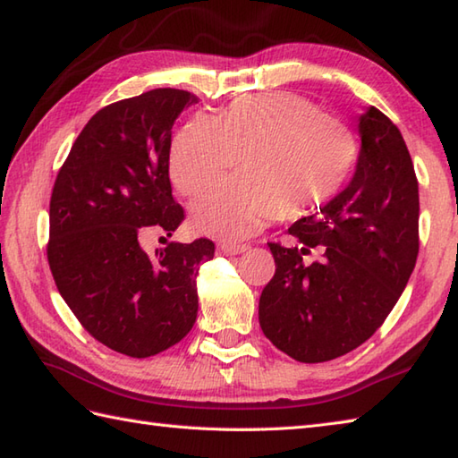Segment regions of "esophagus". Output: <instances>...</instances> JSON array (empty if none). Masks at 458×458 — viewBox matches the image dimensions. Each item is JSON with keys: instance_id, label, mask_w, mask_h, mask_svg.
<instances>
[{"instance_id": "1", "label": "esophagus", "mask_w": 458, "mask_h": 458, "mask_svg": "<svg viewBox=\"0 0 458 458\" xmlns=\"http://www.w3.org/2000/svg\"><path fill=\"white\" fill-rule=\"evenodd\" d=\"M216 250L224 256H238L242 251H246L248 246L246 244H218Z\"/></svg>"}]
</instances>
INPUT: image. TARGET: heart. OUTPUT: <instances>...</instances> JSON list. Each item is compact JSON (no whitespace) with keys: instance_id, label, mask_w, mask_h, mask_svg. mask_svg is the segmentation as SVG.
<instances>
[{"instance_id":"b5f03b06","label":"heart","mask_w":458,"mask_h":458,"mask_svg":"<svg viewBox=\"0 0 458 458\" xmlns=\"http://www.w3.org/2000/svg\"><path fill=\"white\" fill-rule=\"evenodd\" d=\"M246 173L192 204L202 234L240 240L287 214L318 208L344 187L358 145L343 123L291 92L240 96L218 115H197L171 145V179L182 194L207 191L236 165Z\"/></svg>"}]
</instances>
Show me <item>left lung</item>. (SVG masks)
<instances>
[{"label": "left lung", "mask_w": 458, "mask_h": 458, "mask_svg": "<svg viewBox=\"0 0 458 458\" xmlns=\"http://www.w3.org/2000/svg\"><path fill=\"white\" fill-rule=\"evenodd\" d=\"M352 179L289 228L301 246L269 244L276 276L261 291L259 327L297 362L358 348L402 297L420 254V187L397 125L374 106L358 118ZM318 247L324 259L305 265Z\"/></svg>", "instance_id": "8db88e82"}]
</instances>
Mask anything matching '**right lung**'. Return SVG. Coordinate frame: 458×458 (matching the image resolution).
I'll return each mask as SVG.
<instances>
[{
	"mask_svg": "<svg viewBox=\"0 0 458 458\" xmlns=\"http://www.w3.org/2000/svg\"><path fill=\"white\" fill-rule=\"evenodd\" d=\"M157 89L94 114L56 174L47 258L58 293L89 333L131 358L159 354L189 335L197 274L214 244L169 242L148 254L140 236H171L184 218L169 181L171 128L197 104Z\"/></svg>",
	"mask_w": 458,
	"mask_h": 458,
	"instance_id": "add662e5",
	"label": "right lung"
}]
</instances>
